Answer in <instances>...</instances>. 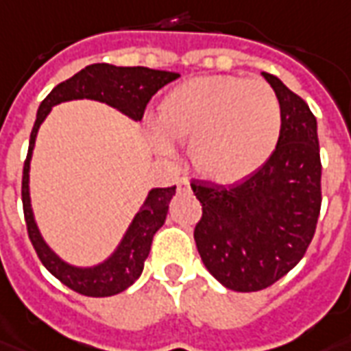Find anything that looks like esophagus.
Listing matches in <instances>:
<instances>
[{
    "label": "esophagus",
    "instance_id": "obj_1",
    "mask_svg": "<svg viewBox=\"0 0 351 351\" xmlns=\"http://www.w3.org/2000/svg\"><path fill=\"white\" fill-rule=\"evenodd\" d=\"M178 189H180V191H188L189 189V180L188 178H178Z\"/></svg>",
    "mask_w": 351,
    "mask_h": 351
}]
</instances>
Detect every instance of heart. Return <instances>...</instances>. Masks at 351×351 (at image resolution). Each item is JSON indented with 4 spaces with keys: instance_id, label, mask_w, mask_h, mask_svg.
Returning a JSON list of instances; mask_svg holds the SVG:
<instances>
[{
    "instance_id": "obj_1",
    "label": "heart",
    "mask_w": 351,
    "mask_h": 351,
    "mask_svg": "<svg viewBox=\"0 0 351 351\" xmlns=\"http://www.w3.org/2000/svg\"><path fill=\"white\" fill-rule=\"evenodd\" d=\"M281 126L279 100L261 80L191 77L160 104L154 145L171 154V143H189L197 173L230 184L256 173L274 156Z\"/></svg>"
}]
</instances>
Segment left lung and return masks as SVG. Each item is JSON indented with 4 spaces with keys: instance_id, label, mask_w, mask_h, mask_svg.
<instances>
[{
    "instance_id": "8db88e82",
    "label": "left lung",
    "mask_w": 351,
    "mask_h": 351,
    "mask_svg": "<svg viewBox=\"0 0 351 351\" xmlns=\"http://www.w3.org/2000/svg\"><path fill=\"white\" fill-rule=\"evenodd\" d=\"M282 115L274 156L230 186L193 180L202 206L197 249L217 281L236 292L271 287L307 253L322 206V162L316 117L279 77L262 72Z\"/></svg>"
}]
</instances>
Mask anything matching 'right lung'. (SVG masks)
I'll return each instance as SVG.
<instances>
[{"label":"right lung","instance_id":"1","mask_svg":"<svg viewBox=\"0 0 351 351\" xmlns=\"http://www.w3.org/2000/svg\"><path fill=\"white\" fill-rule=\"evenodd\" d=\"M176 77H180V74L165 72V70H152L147 66H113V64L96 63L80 70L66 82L59 83L40 102L37 121L31 130L27 158L23 162V217H25V227H27L31 243L37 251V256L44 264V268L63 282L64 287H69L77 294L90 295V298H108V295L123 292L139 279L145 261L150 253L156 230L165 223L169 202L175 195L176 186L156 188L150 191L143 208L137 212L124 240L121 241V245L111 258L95 268H74L61 261L56 253H51V249L44 243L33 219V212H31L29 160L33 147H35L38 126L56 104L76 100V98H90V100L110 104L117 110L123 111L124 115L141 121L150 98L162 89L163 85L175 82Z\"/></svg>","mask_w":351,"mask_h":351}]
</instances>
